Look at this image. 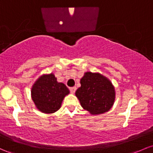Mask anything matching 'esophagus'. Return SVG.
Returning <instances> with one entry per match:
<instances>
[{
  "instance_id": "34e87169",
  "label": "esophagus",
  "mask_w": 153,
  "mask_h": 153,
  "mask_svg": "<svg viewBox=\"0 0 153 153\" xmlns=\"http://www.w3.org/2000/svg\"><path fill=\"white\" fill-rule=\"evenodd\" d=\"M70 91L72 92V93H75V91H76V87L75 86L71 87V88H70Z\"/></svg>"
}]
</instances>
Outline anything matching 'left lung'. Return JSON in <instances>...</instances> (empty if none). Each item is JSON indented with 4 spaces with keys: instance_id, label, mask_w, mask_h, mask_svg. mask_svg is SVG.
Listing matches in <instances>:
<instances>
[{
    "instance_id": "8db88e82",
    "label": "left lung",
    "mask_w": 153,
    "mask_h": 153,
    "mask_svg": "<svg viewBox=\"0 0 153 153\" xmlns=\"http://www.w3.org/2000/svg\"><path fill=\"white\" fill-rule=\"evenodd\" d=\"M80 84L75 95L83 109L98 115L111 108L115 101V89L105 77L88 72L80 80Z\"/></svg>"
}]
</instances>
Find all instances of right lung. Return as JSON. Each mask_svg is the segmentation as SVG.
Wrapping results in <instances>:
<instances>
[{"mask_svg":"<svg viewBox=\"0 0 153 153\" xmlns=\"http://www.w3.org/2000/svg\"><path fill=\"white\" fill-rule=\"evenodd\" d=\"M69 89L62 83H58L53 74L43 75L32 88V99L40 111L53 113L60 108Z\"/></svg>","mask_w":153,"mask_h":153,"instance_id":"obj_1","label":"right lung"}]
</instances>
